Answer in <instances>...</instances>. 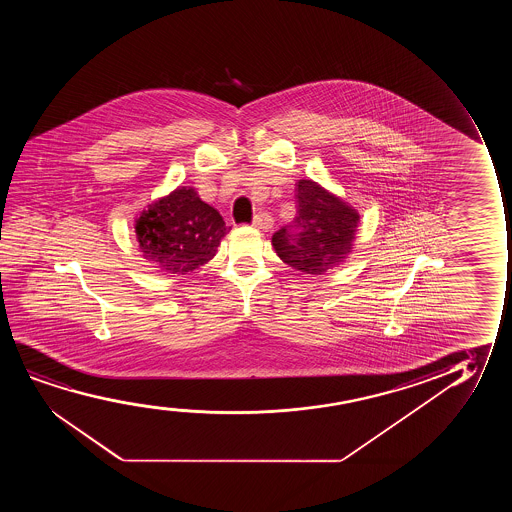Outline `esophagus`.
I'll return each mask as SVG.
<instances>
[{
    "mask_svg": "<svg viewBox=\"0 0 512 512\" xmlns=\"http://www.w3.org/2000/svg\"><path fill=\"white\" fill-rule=\"evenodd\" d=\"M253 225H255L257 229H262V231H269V229L273 227V218H271L269 213L260 211V213H257V215L253 217Z\"/></svg>",
    "mask_w": 512,
    "mask_h": 512,
    "instance_id": "34e87169",
    "label": "esophagus"
}]
</instances>
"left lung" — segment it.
Masks as SVG:
<instances>
[{"mask_svg": "<svg viewBox=\"0 0 512 512\" xmlns=\"http://www.w3.org/2000/svg\"><path fill=\"white\" fill-rule=\"evenodd\" d=\"M294 224L273 234V246L285 264L304 274H325L350 255L357 234V210L313 180L295 185Z\"/></svg>", "mask_w": 512, "mask_h": 512, "instance_id": "8db88e82", "label": "left lung"}]
</instances>
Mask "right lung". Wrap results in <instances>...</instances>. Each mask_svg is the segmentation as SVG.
I'll return each instance as SVG.
<instances>
[{"mask_svg": "<svg viewBox=\"0 0 512 512\" xmlns=\"http://www.w3.org/2000/svg\"><path fill=\"white\" fill-rule=\"evenodd\" d=\"M136 239L145 259L162 273H192L215 257L231 227L194 189L180 187L148 204L136 220Z\"/></svg>", "mask_w": 512, "mask_h": 512, "instance_id": "add662e5", "label": "right lung"}]
</instances>
